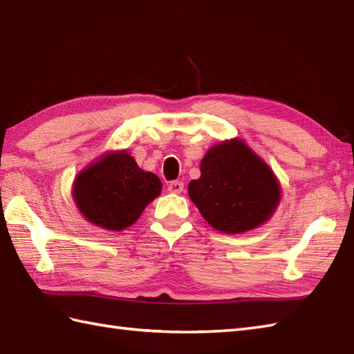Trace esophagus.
Wrapping results in <instances>:
<instances>
[{
    "label": "esophagus",
    "mask_w": 354,
    "mask_h": 354,
    "mask_svg": "<svg viewBox=\"0 0 354 354\" xmlns=\"http://www.w3.org/2000/svg\"><path fill=\"white\" fill-rule=\"evenodd\" d=\"M183 190H184V183L183 181H171L169 184V192L170 193L179 194V193H183Z\"/></svg>",
    "instance_id": "34e87169"
}]
</instances>
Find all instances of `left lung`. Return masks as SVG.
<instances>
[{
  "label": "left lung",
  "instance_id": "1",
  "mask_svg": "<svg viewBox=\"0 0 354 354\" xmlns=\"http://www.w3.org/2000/svg\"><path fill=\"white\" fill-rule=\"evenodd\" d=\"M189 196L214 230L239 234L270 219L281 190L269 165L242 140L232 138L205 153Z\"/></svg>",
  "mask_w": 354,
  "mask_h": 354
}]
</instances>
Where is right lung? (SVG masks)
<instances>
[{"label":"right lung","mask_w":354,"mask_h":354,"mask_svg":"<svg viewBox=\"0 0 354 354\" xmlns=\"http://www.w3.org/2000/svg\"><path fill=\"white\" fill-rule=\"evenodd\" d=\"M162 184L153 173L138 167L133 158L109 152L82 170L73 185V198L88 222L109 231H122L138 221Z\"/></svg>","instance_id":"obj_1"}]
</instances>
